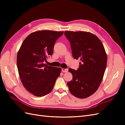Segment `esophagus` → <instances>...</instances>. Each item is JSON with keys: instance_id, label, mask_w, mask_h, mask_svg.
Instances as JSON below:
<instances>
[{"instance_id": "1", "label": "esophagus", "mask_w": 125, "mask_h": 125, "mask_svg": "<svg viewBox=\"0 0 125 125\" xmlns=\"http://www.w3.org/2000/svg\"><path fill=\"white\" fill-rule=\"evenodd\" d=\"M68 69L67 68H62V72L64 73H67L68 72Z\"/></svg>"}]
</instances>
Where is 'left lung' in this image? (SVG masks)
I'll return each mask as SVG.
<instances>
[{
  "label": "left lung",
  "mask_w": 125,
  "mask_h": 125,
  "mask_svg": "<svg viewBox=\"0 0 125 125\" xmlns=\"http://www.w3.org/2000/svg\"><path fill=\"white\" fill-rule=\"evenodd\" d=\"M70 42L73 58L80 59L77 71L70 68L73 79L67 84L71 93L79 98H85L97 90L107 66V55L97 36L88 32L66 31Z\"/></svg>",
  "instance_id": "8db88e82"
}]
</instances>
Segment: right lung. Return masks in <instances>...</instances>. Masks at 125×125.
<instances>
[{
    "label": "right lung",
    "mask_w": 125,
    "mask_h": 125,
    "mask_svg": "<svg viewBox=\"0 0 125 125\" xmlns=\"http://www.w3.org/2000/svg\"><path fill=\"white\" fill-rule=\"evenodd\" d=\"M63 31L40 30L32 32L23 42L17 55L18 74L22 83L37 97L49 94L61 72L44 61L53 53L54 45Z\"/></svg>",
    "instance_id": "1"
}]
</instances>
